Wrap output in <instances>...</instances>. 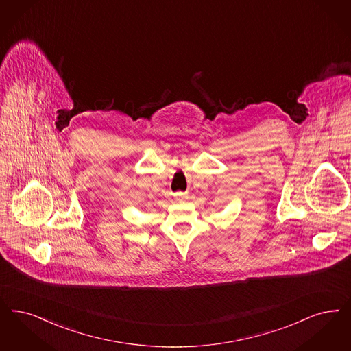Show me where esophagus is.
Returning a JSON list of instances; mask_svg holds the SVG:
<instances>
[{
  "mask_svg": "<svg viewBox=\"0 0 351 351\" xmlns=\"http://www.w3.org/2000/svg\"><path fill=\"white\" fill-rule=\"evenodd\" d=\"M175 197H176V198H186L188 195H186L185 192H176V193H175Z\"/></svg>",
  "mask_w": 351,
  "mask_h": 351,
  "instance_id": "obj_1",
  "label": "esophagus"
}]
</instances>
